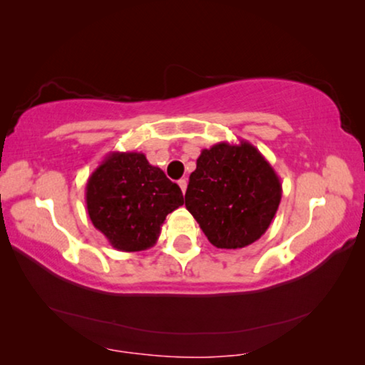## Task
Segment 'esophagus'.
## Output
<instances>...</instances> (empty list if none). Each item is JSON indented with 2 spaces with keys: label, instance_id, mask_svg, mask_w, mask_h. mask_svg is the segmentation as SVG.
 I'll list each match as a JSON object with an SVG mask.
<instances>
[{
  "label": "esophagus",
  "instance_id": "esophagus-1",
  "mask_svg": "<svg viewBox=\"0 0 365 365\" xmlns=\"http://www.w3.org/2000/svg\"><path fill=\"white\" fill-rule=\"evenodd\" d=\"M187 185H188L187 178H182V180H178V187H180V190H182V193H183V195H185V191H187Z\"/></svg>",
  "mask_w": 365,
  "mask_h": 365
}]
</instances>
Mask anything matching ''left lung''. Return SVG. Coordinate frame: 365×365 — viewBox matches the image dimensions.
Wrapping results in <instances>:
<instances>
[{
	"label": "left lung",
	"mask_w": 365,
	"mask_h": 365,
	"mask_svg": "<svg viewBox=\"0 0 365 365\" xmlns=\"http://www.w3.org/2000/svg\"><path fill=\"white\" fill-rule=\"evenodd\" d=\"M282 183L274 168L250 141L202 150L185 193V206L215 248L255 243L274 220Z\"/></svg>",
	"instance_id": "8db88e82"
}]
</instances>
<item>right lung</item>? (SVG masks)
<instances>
[{
	"instance_id": "right-lung-1",
	"label": "right lung",
	"mask_w": 365,
	"mask_h": 365,
	"mask_svg": "<svg viewBox=\"0 0 365 365\" xmlns=\"http://www.w3.org/2000/svg\"><path fill=\"white\" fill-rule=\"evenodd\" d=\"M91 224L117 251H145L158 242L165 217L183 205L178 185L143 153H109L85 190Z\"/></svg>"
}]
</instances>
